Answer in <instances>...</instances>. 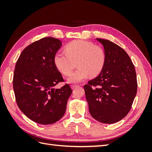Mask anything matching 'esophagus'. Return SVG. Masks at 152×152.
Masks as SVG:
<instances>
[{"label":"esophagus","mask_w":152,"mask_h":152,"mask_svg":"<svg viewBox=\"0 0 152 152\" xmlns=\"http://www.w3.org/2000/svg\"><path fill=\"white\" fill-rule=\"evenodd\" d=\"M79 87V85H72L71 86V88L72 89H73L76 88V87Z\"/></svg>","instance_id":"obj_1"}]
</instances>
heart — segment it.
Instances as JSON below:
<instances>
[{"label":"heart","instance_id":"obj_1","mask_svg":"<svg viewBox=\"0 0 152 152\" xmlns=\"http://www.w3.org/2000/svg\"><path fill=\"white\" fill-rule=\"evenodd\" d=\"M106 61L104 50L88 41L79 40L66 45L65 50L55 54V66L62 74L67 75L77 65L78 68L69 76L71 83H78L90 75L96 76L102 71Z\"/></svg>","mask_w":152,"mask_h":152}]
</instances>
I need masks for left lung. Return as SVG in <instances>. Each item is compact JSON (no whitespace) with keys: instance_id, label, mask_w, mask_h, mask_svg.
Here are the masks:
<instances>
[{"instance_id":"1","label":"left lung","mask_w":152,"mask_h":152,"mask_svg":"<svg viewBox=\"0 0 152 152\" xmlns=\"http://www.w3.org/2000/svg\"><path fill=\"white\" fill-rule=\"evenodd\" d=\"M103 45L106 61L100 74L84 86L91 116L104 124L120 121L129 112L137 93L134 65L127 53L108 40Z\"/></svg>"}]
</instances>
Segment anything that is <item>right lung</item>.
Instances as JSON below:
<instances>
[{"label": "right lung", "mask_w": 152, "mask_h": 152, "mask_svg": "<svg viewBox=\"0 0 152 152\" xmlns=\"http://www.w3.org/2000/svg\"><path fill=\"white\" fill-rule=\"evenodd\" d=\"M61 41L45 37L27 46L18 58L13 75V89L18 107L25 115L40 124H54L66 111L72 90L54 62Z\"/></svg>", "instance_id": "1"}]
</instances>
